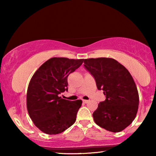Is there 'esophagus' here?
Listing matches in <instances>:
<instances>
[{
    "label": "esophagus",
    "mask_w": 156,
    "mask_h": 156,
    "mask_svg": "<svg viewBox=\"0 0 156 156\" xmlns=\"http://www.w3.org/2000/svg\"><path fill=\"white\" fill-rule=\"evenodd\" d=\"M89 101H90V100H83V102H84V103H88V102H89Z\"/></svg>",
    "instance_id": "34e87169"
}]
</instances>
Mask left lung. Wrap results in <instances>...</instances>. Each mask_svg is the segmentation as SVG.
Wrapping results in <instances>:
<instances>
[{
    "label": "left lung",
    "instance_id": "8db88e82",
    "mask_svg": "<svg viewBox=\"0 0 156 156\" xmlns=\"http://www.w3.org/2000/svg\"><path fill=\"white\" fill-rule=\"evenodd\" d=\"M84 63L98 89L103 90L106 96L93 113L95 122L107 131H122L135 119L139 105L138 89L130 73L109 58L84 59Z\"/></svg>",
    "mask_w": 156,
    "mask_h": 156
}]
</instances>
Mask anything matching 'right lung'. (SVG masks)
Instances as JSON below:
<instances>
[{
    "label": "right lung",
    "mask_w": 156,
    "mask_h": 156,
    "mask_svg": "<svg viewBox=\"0 0 156 156\" xmlns=\"http://www.w3.org/2000/svg\"><path fill=\"white\" fill-rule=\"evenodd\" d=\"M83 60L51 58L31 78L27 93V111L34 125L44 133L56 135L75 122L83 102L62 99L59 94L68 91V76Z\"/></svg>",
    "instance_id": "1"
}]
</instances>
